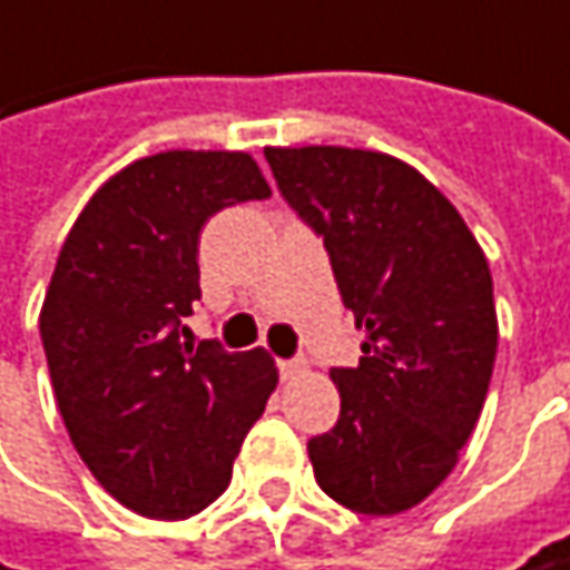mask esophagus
<instances>
[{
  "instance_id": "obj_1",
  "label": "esophagus",
  "mask_w": 570,
  "mask_h": 570,
  "mask_svg": "<svg viewBox=\"0 0 570 570\" xmlns=\"http://www.w3.org/2000/svg\"><path fill=\"white\" fill-rule=\"evenodd\" d=\"M281 367V380H296V376H302L305 373V361H281L277 364Z\"/></svg>"
}]
</instances>
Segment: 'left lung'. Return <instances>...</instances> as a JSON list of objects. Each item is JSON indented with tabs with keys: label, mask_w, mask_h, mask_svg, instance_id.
<instances>
[{
	"label": "left lung",
	"mask_w": 570,
	"mask_h": 570,
	"mask_svg": "<svg viewBox=\"0 0 570 570\" xmlns=\"http://www.w3.org/2000/svg\"><path fill=\"white\" fill-rule=\"evenodd\" d=\"M277 188L324 237L364 357L333 367L340 423L308 441L314 479L352 512L397 515L453 472L479 423L497 308L488 258L441 190L361 147H265Z\"/></svg>",
	"instance_id": "obj_1"
}]
</instances>
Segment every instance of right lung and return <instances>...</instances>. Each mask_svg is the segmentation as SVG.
<instances>
[{"instance_id":"1","label":"right lung","mask_w":570,"mask_h":570,"mask_svg":"<svg viewBox=\"0 0 570 570\" xmlns=\"http://www.w3.org/2000/svg\"><path fill=\"white\" fill-rule=\"evenodd\" d=\"M265 197L244 150H163L110 175L61 246L39 312L58 410L91 475L145 519L218 500L277 389L265 348L181 342L203 225Z\"/></svg>"}]
</instances>
